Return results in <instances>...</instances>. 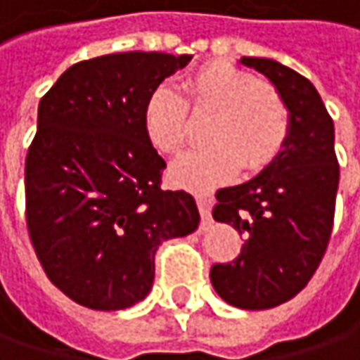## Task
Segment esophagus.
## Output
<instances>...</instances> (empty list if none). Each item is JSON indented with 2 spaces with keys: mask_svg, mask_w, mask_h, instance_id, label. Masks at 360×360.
I'll return each instance as SVG.
<instances>
[{
  "mask_svg": "<svg viewBox=\"0 0 360 360\" xmlns=\"http://www.w3.org/2000/svg\"><path fill=\"white\" fill-rule=\"evenodd\" d=\"M198 210H200L202 220H204V222H208V220H210V200L200 195V198H198Z\"/></svg>",
  "mask_w": 360,
  "mask_h": 360,
  "instance_id": "esophagus-1",
  "label": "esophagus"
}]
</instances>
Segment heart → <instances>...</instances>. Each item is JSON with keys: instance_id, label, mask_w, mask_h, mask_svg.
<instances>
[{"instance_id": "heart-1", "label": "heart", "mask_w": 360, "mask_h": 360, "mask_svg": "<svg viewBox=\"0 0 360 360\" xmlns=\"http://www.w3.org/2000/svg\"><path fill=\"white\" fill-rule=\"evenodd\" d=\"M191 116L208 117V144L179 158L169 175L193 191L233 179L239 167L245 173L264 171L282 152L290 131V111L276 86L226 61H210L185 76L181 96L169 86L150 92L144 105L150 144L160 154H179L193 138Z\"/></svg>"}]
</instances>
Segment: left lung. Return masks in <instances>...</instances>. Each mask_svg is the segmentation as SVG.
Here are the masks:
<instances>
[{"mask_svg":"<svg viewBox=\"0 0 360 360\" xmlns=\"http://www.w3.org/2000/svg\"><path fill=\"white\" fill-rule=\"evenodd\" d=\"M278 88L290 111L282 152L257 177L216 191L212 216L245 235L241 253L210 270L214 290L239 309H272L299 295L330 243L340 165L334 121L315 86L266 57H243Z\"/></svg>","mask_w":360,"mask_h":360,"instance_id":"8db88e82","label":"left lung"}]
</instances>
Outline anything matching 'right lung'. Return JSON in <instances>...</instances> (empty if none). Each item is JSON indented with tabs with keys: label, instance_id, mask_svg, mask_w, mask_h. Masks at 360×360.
Listing matches in <instances>:
<instances>
[{
	"label": "right lung",
	"instance_id": "1",
	"mask_svg": "<svg viewBox=\"0 0 360 360\" xmlns=\"http://www.w3.org/2000/svg\"><path fill=\"white\" fill-rule=\"evenodd\" d=\"M191 55L127 51L74 63L39 103L26 154V226L49 280L88 309L140 303L154 253L200 224L187 191L160 187L167 162L144 105Z\"/></svg>",
	"mask_w": 360,
	"mask_h": 360
}]
</instances>
